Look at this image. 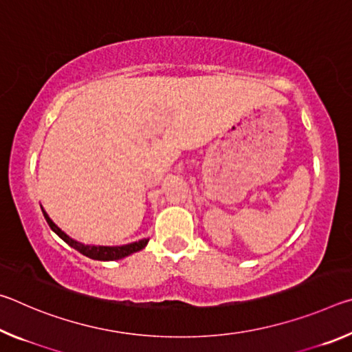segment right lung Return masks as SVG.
Segmentation results:
<instances>
[{"instance_id": "right-lung-1", "label": "right lung", "mask_w": 352, "mask_h": 352, "mask_svg": "<svg viewBox=\"0 0 352 352\" xmlns=\"http://www.w3.org/2000/svg\"><path fill=\"white\" fill-rule=\"evenodd\" d=\"M43 216L46 219L47 225H50V228L54 231V233L63 239L65 242L68 243L69 247H73L77 252L82 253L83 256H87V258H91V259H96V261H116V259H121V258H126V256L132 254L135 252H140V250L144 248L147 245V239H142L138 242H133V243H129V245H122V247H94V245H83V243L77 242L74 239H71L69 236H67L63 233V231L58 228V226L52 222V220L47 217V214L43 211Z\"/></svg>"}]
</instances>
